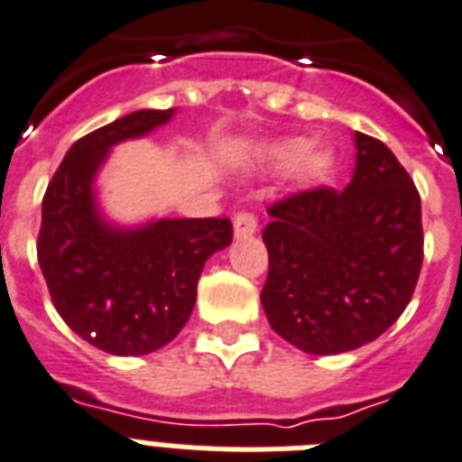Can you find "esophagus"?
I'll return each mask as SVG.
<instances>
[{
    "label": "esophagus",
    "instance_id": "esophagus-1",
    "mask_svg": "<svg viewBox=\"0 0 462 462\" xmlns=\"http://www.w3.org/2000/svg\"><path fill=\"white\" fill-rule=\"evenodd\" d=\"M232 227H235V237L237 239L254 237L255 232H258V220H255L254 213L242 211L235 216V223H232Z\"/></svg>",
    "mask_w": 462,
    "mask_h": 462
}]
</instances>
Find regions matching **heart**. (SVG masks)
Instances as JSON below:
<instances>
[{"mask_svg": "<svg viewBox=\"0 0 462 462\" xmlns=\"http://www.w3.org/2000/svg\"><path fill=\"white\" fill-rule=\"evenodd\" d=\"M305 150H308V145L303 141H289L284 145H279L277 152L282 159H300L305 154Z\"/></svg>", "mask_w": 462, "mask_h": 462, "instance_id": "1", "label": "heart"}]
</instances>
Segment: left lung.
I'll list each match as a JSON object with an SVG mask.
<instances>
[{
	"mask_svg": "<svg viewBox=\"0 0 462 462\" xmlns=\"http://www.w3.org/2000/svg\"><path fill=\"white\" fill-rule=\"evenodd\" d=\"M355 143L347 188L308 189L267 208L261 303L274 333L308 355L378 338L404 312L420 274L416 185L385 143L359 131Z\"/></svg>",
	"mask_w": 462,
	"mask_h": 462,
	"instance_id": "left-lung-1",
	"label": "left lung"
}]
</instances>
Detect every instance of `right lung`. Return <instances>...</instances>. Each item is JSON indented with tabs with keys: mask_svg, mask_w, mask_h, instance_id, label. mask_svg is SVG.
Wrapping results in <instances>:
<instances>
[{
	"mask_svg": "<svg viewBox=\"0 0 462 462\" xmlns=\"http://www.w3.org/2000/svg\"><path fill=\"white\" fill-rule=\"evenodd\" d=\"M171 110H138L69 147L42 201L37 255L58 315L103 352L138 356L164 347L188 324L204 263L232 242L227 218L110 220L98 173L110 150L171 122Z\"/></svg>",
	"mask_w": 462,
	"mask_h": 462,
	"instance_id": "right-lung-1",
	"label": "right lung"
}]
</instances>
